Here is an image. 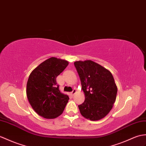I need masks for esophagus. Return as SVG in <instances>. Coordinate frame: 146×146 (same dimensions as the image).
Here are the masks:
<instances>
[{
	"label": "esophagus",
	"mask_w": 146,
	"mask_h": 146,
	"mask_svg": "<svg viewBox=\"0 0 146 146\" xmlns=\"http://www.w3.org/2000/svg\"><path fill=\"white\" fill-rule=\"evenodd\" d=\"M76 89H74H74L73 90V91H72V92L71 93H72V95H73V94H74L76 93Z\"/></svg>",
	"instance_id": "obj_1"
}]
</instances>
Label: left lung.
Instances as JSON below:
<instances>
[{
    "instance_id": "left-lung-1",
    "label": "left lung",
    "mask_w": 146,
    "mask_h": 146,
    "mask_svg": "<svg viewBox=\"0 0 146 146\" xmlns=\"http://www.w3.org/2000/svg\"><path fill=\"white\" fill-rule=\"evenodd\" d=\"M85 95L78 105L81 115L91 121L102 119L110 113L116 101L117 88L109 70L91 60L74 63Z\"/></svg>"
}]
</instances>
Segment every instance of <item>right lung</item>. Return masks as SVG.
I'll return each mask as SVG.
<instances>
[{
    "mask_svg": "<svg viewBox=\"0 0 146 146\" xmlns=\"http://www.w3.org/2000/svg\"><path fill=\"white\" fill-rule=\"evenodd\" d=\"M68 65L66 60L50 58L30 73L27 84V95L36 113L46 119L62 114L69 97L59 90L56 78Z\"/></svg>",
    "mask_w": 146,
    "mask_h": 146,
    "instance_id": "right-lung-1",
    "label": "right lung"
}]
</instances>
